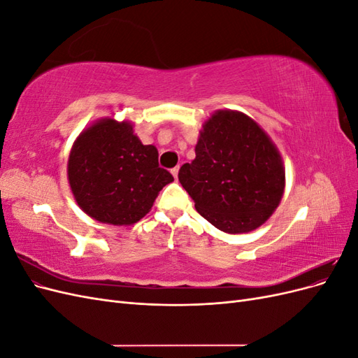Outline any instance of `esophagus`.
Instances as JSON below:
<instances>
[{"instance_id":"esophagus-1","label":"esophagus","mask_w":358,"mask_h":358,"mask_svg":"<svg viewBox=\"0 0 358 358\" xmlns=\"http://www.w3.org/2000/svg\"><path fill=\"white\" fill-rule=\"evenodd\" d=\"M178 173H179V166H176L175 169H171V175L175 176V179H178Z\"/></svg>"}]
</instances>
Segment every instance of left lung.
<instances>
[{
    "mask_svg": "<svg viewBox=\"0 0 358 358\" xmlns=\"http://www.w3.org/2000/svg\"><path fill=\"white\" fill-rule=\"evenodd\" d=\"M179 182L204 220L237 234L255 230L278 208L285 170L257 122L241 112L220 110L203 125L196 158L180 167Z\"/></svg>",
    "mask_w": 358,
    "mask_h": 358,
    "instance_id": "left-lung-1",
    "label": "left lung"
}]
</instances>
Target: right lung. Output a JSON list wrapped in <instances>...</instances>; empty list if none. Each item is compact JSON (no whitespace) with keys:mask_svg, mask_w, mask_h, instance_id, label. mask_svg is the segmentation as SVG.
I'll return each mask as SVG.
<instances>
[{"mask_svg":"<svg viewBox=\"0 0 358 358\" xmlns=\"http://www.w3.org/2000/svg\"><path fill=\"white\" fill-rule=\"evenodd\" d=\"M69 182L76 201L91 218L129 225L150 210L173 176L159 167L157 148L140 142L131 124L103 119L74 142Z\"/></svg>","mask_w":358,"mask_h":358,"instance_id":"1","label":"right lung"}]
</instances>
